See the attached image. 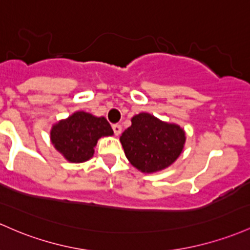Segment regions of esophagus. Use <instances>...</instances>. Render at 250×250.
<instances>
[{
    "mask_svg": "<svg viewBox=\"0 0 250 250\" xmlns=\"http://www.w3.org/2000/svg\"><path fill=\"white\" fill-rule=\"evenodd\" d=\"M112 130H114L115 135H120L121 131H122V127L120 125H112Z\"/></svg>",
    "mask_w": 250,
    "mask_h": 250,
    "instance_id": "esophagus-1",
    "label": "esophagus"
}]
</instances>
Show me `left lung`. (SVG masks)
Returning <instances> with one entry per match:
<instances>
[{"label":"left lung","instance_id":"obj_1","mask_svg":"<svg viewBox=\"0 0 250 250\" xmlns=\"http://www.w3.org/2000/svg\"><path fill=\"white\" fill-rule=\"evenodd\" d=\"M120 140L131 165L152 173L177 160L185 144V133L179 125L161 122L142 112L131 119V125Z\"/></svg>","mask_w":250,"mask_h":250}]
</instances>
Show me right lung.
Returning a JSON list of instances; mask_svg holds the SVG:
<instances>
[{"label": "right lung", "instance_id": "add662e5", "mask_svg": "<svg viewBox=\"0 0 250 250\" xmlns=\"http://www.w3.org/2000/svg\"><path fill=\"white\" fill-rule=\"evenodd\" d=\"M112 134L114 131L104 117H95L87 112L78 111L53 125L51 140L68 161L84 163L94 155L97 140Z\"/></svg>", "mask_w": 250, "mask_h": 250}]
</instances>
